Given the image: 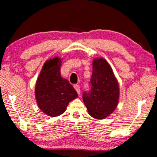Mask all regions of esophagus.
<instances>
[{
	"label": "esophagus",
	"mask_w": 157,
	"mask_h": 157,
	"mask_svg": "<svg viewBox=\"0 0 157 157\" xmlns=\"http://www.w3.org/2000/svg\"><path fill=\"white\" fill-rule=\"evenodd\" d=\"M74 87L75 90H76V91L77 93H78V94H80L81 91H80V87H79V86L76 84V85L74 86Z\"/></svg>",
	"instance_id": "esophagus-1"
}]
</instances>
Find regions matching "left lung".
I'll return each instance as SVG.
<instances>
[{"mask_svg": "<svg viewBox=\"0 0 157 157\" xmlns=\"http://www.w3.org/2000/svg\"><path fill=\"white\" fill-rule=\"evenodd\" d=\"M90 82L91 91L83 93V103L91 117L96 119H106L117 107L119 86L112 68L103 58L94 59Z\"/></svg>", "mask_w": 157, "mask_h": 157, "instance_id": "8db88e82", "label": "left lung"}]
</instances>
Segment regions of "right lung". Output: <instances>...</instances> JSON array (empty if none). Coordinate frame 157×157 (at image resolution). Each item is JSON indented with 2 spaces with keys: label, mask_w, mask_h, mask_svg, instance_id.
<instances>
[{
  "label": "right lung",
  "mask_w": 157,
  "mask_h": 157,
  "mask_svg": "<svg viewBox=\"0 0 157 157\" xmlns=\"http://www.w3.org/2000/svg\"><path fill=\"white\" fill-rule=\"evenodd\" d=\"M62 59L56 56L45 62L35 86L38 106L45 114L56 117L65 112L70 101L78 97L76 90L61 74Z\"/></svg>",
  "instance_id": "add662e5"
}]
</instances>
